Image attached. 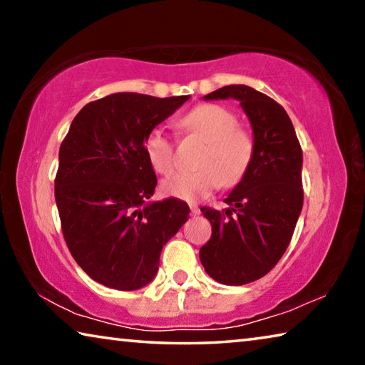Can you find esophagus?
<instances>
[{
    "instance_id": "34e87169",
    "label": "esophagus",
    "mask_w": 365,
    "mask_h": 365,
    "mask_svg": "<svg viewBox=\"0 0 365 365\" xmlns=\"http://www.w3.org/2000/svg\"><path fill=\"white\" fill-rule=\"evenodd\" d=\"M190 209H191V215H195V217H196V215L201 214V209L197 207L196 205H190Z\"/></svg>"
}]
</instances>
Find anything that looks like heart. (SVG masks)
I'll use <instances>...</instances> for the list:
<instances>
[{
	"label": "heart",
	"mask_w": 365,
	"mask_h": 365,
	"mask_svg": "<svg viewBox=\"0 0 365 365\" xmlns=\"http://www.w3.org/2000/svg\"><path fill=\"white\" fill-rule=\"evenodd\" d=\"M178 125L183 132L207 141V148L197 163L201 169L182 170L165 178V195L197 201L220 187L230 188L242 182L255 156V140L250 132L238 127V117L233 110L214 103L197 104L178 120ZM145 153L159 174L168 175L175 169L174 140L160 128L148 132Z\"/></svg>",
	"instance_id": "1"
}]
</instances>
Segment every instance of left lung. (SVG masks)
Listing matches in <instances>:
<instances>
[{"mask_svg":"<svg viewBox=\"0 0 365 365\" xmlns=\"http://www.w3.org/2000/svg\"><path fill=\"white\" fill-rule=\"evenodd\" d=\"M233 100L248 115L255 156L246 175L215 211L202 207L211 222V240L200 250L209 277L222 285H246L275 267L292 242L302 200V150L287 110L246 85H228L205 100Z\"/></svg>","mask_w":365,"mask_h":365,"instance_id":"left-lung-1","label":"left lung"}]
</instances>
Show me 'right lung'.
I'll return each instance as SVG.
<instances>
[{"label":"right lung","mask_w":365,"mask_h":365,"mask_svg":"<svg viewBox=\"0 0 365 365\" xmlns=\"http://www.w3.org/2000/svg\"><path fill=\"white\" fill-rule=\"evenodd\" d=\"M188 98L104 96L82 108L61 143L54 196L64 240L85 274L104 287L148 285L163 246L188 220L187 202L150 201L158 178L145 153L148 132Z\"/></svg>","instance_id":"add662e5"}]
</instances>
